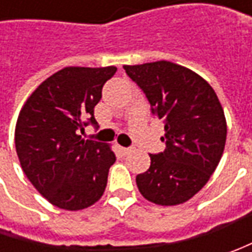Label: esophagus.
Returning <instances> with one entry per match:
<instances>
[{
  "mask_svg": "<svg viewBox=\"0 0 252 252\" xmlns=\"http://www.w3.org/2000/svg\"><path fill=\"white\" fill-rule=\"evenodd\" d=\"M119 150H121L122 154H125V156H126V154H129V153L131 151V147H119Z\"/></svg>",
  "mask_w": 252,
  "mask_h": 252,
  "instance_id": "1",
  "label": "esophagus"
}]
</instances>
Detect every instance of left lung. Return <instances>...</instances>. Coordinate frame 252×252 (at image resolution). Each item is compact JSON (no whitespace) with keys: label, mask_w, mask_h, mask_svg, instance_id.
<instances>
[{"label":"left lung","mask_w":252,"mask_h":252,"mask_svg":"<svg viewBox=\"0 0 252 252\" xmlns=\"http://www.w3.org/2000/svg\"><path fill=\"white\" fill-rule=\"evenodd\" d=\"M164 121L165 150L150 154V168L136 177L153 203H184L206 185L223 156L227 125L215 90L200 75L171 62L123 65Z\"/></svg>","instance_id":"8db88e82"}]
</instances>
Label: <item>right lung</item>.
<instances>
[{
	"label": "right lung",
	"mask_w": 252,
	"mask_h": 252,
	"mask_svg": "<svg viewBox=\"0 0 252 252\" xmlns=\"http://www.w3.org/2000/svg\"><path fill=\"white\" fill-rule=\"evenodd\" d=\"M116 67H65L28 98L15 129L16 154L25 175L52 205L80 210L103 195L116 161L105 143L83 140L84 127L98 122L94 108Z\"/></svg>",
	"instance_id": "add662e5"
}]
</instances>
